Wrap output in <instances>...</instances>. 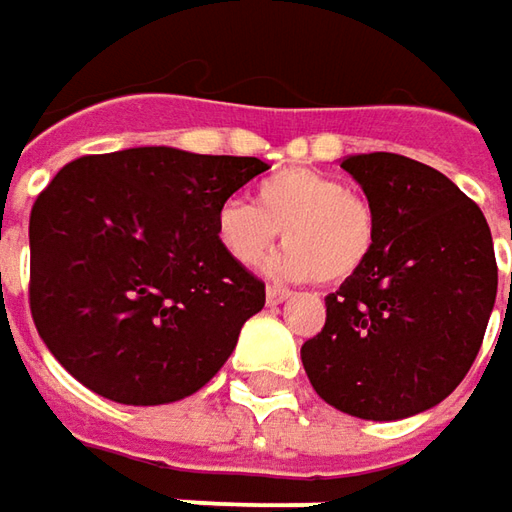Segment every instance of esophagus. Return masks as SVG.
<instances>
[{"mask_svg": "<svg viewBox=\"0 0 512 512\" xmlns=\"http://www.w3.org/2000/svg\"><path fill=\"white\" fill-rule=\"evenodd\" d=\"M267 305L276 307L282 305V302H287L290 299V290H285V287H267Z\"/></svg>", "mask_w": 512, "mask_h": 512, "instance_id": "obj_1", "label": "esophagus"}]
</instances>
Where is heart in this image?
I'll list each match as a JSON object with an SVG mask.
<instances>
[{
  "mask_svg": "<svg viewBox=\"0 0 512 512\" xmlns=\"http://www.w3.org/2000/svg\"><path fill=\"white\" fill-rule=\"evenodd\" d=\"M279 230L287 245L267 265L273 276L339 285L370 259L376 216L370 202L350 193L342 179L310 168L265 179L253 205L227 199L216 210L219 245L239 265H259Z\"/></svg>",
  "mask_w": 512,
  "mask_h": 512,
  "instance_id": "heart-1",
  "label": "heart"
}]
</instances>
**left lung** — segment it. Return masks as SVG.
I'll return each mask as SVG.
<instances>
[{"instance_id":"obj_1","label":"left lung","mask_w":512,"mask_h":512,"mask_svg":"<svg viewBox=\"0 0 512 512\" xmlns=\"http://www.w3.org/2000/svg\"><path fill=\"white\" fill-rule=\"evenodd\" d=\"M342 168L373 207L376 242L325 299L302 364L336 410L396 422L444 402L476 359L499 287L493 236L479 205L430 165L356 153Z\"/></svg>"}]
</instances>
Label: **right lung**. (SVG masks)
I'll return each instance as SVG.
<instances>
[{
    "mask_svg": "<svg viewBox=\"0 0 512 512\" xmlns=\"http://www.w3.org/2000/svg\"><path fill=\"white\" fill-rule=\"evenodd\" d=\"M265 170L159 145L53 176L30 210V313L76 382L148 407L222 370L265 285L219 245L216 210Z\"/></svg>",
    "mask_w": 512,
    "mask_h": 512,
    "instance_id": "right-lung-1",
    "label": "right lung"
}]
</instances>
